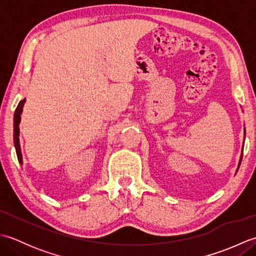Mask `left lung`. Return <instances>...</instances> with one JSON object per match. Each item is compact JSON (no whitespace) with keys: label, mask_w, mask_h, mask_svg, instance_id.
I'll use <instances>...</instances> for the list:
<instances>
[{"label":"left lung","mask_w":256,"mask_h":256,"mask_svg":"<svg viewBox=\"0 0 256 256\" xmlns=\"http://www.w3.org/2000/svg\"><path fill=\"white\" fill-rule=\"evenodd\" d=\"M244 138H246V128H244ZM243 144H244V143H243ZM243 146H244V145H243ZM243 146H242V153H241V156H240V160H238L236 172H238V167H240V165H241V160H242V156H243Z\"/></svg>","instance_id":"8db88e82"}]
</instances>
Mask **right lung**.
Listing matches in <instances>:
<instances>
[{
	"label": "right lung",
	"mask_w": 256,
	"mask_h": 256,
	"mask_svg": "<svg viewBox=\"0 0 256 256\" xmlns=\"http://www.w3.org/2000/svg\"><path fill=\"white\" fill-rule=\"evenodd\" d=\"M26 102V98H24L23 100H20L18 108H16L15 113H14V146H15V150H16V155H18V158L20 164H23V157H22V150H20V114L23 112V108H24V103Z\"/></svg>",
	"instance_id": "add662e5"
}]
</instances>
